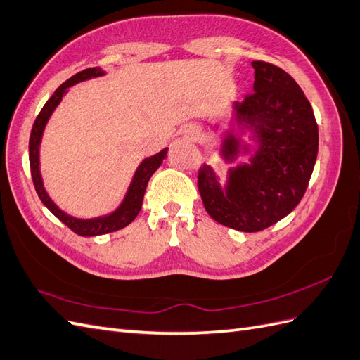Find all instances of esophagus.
<instances>
[{"label":"esophagus","mask_w":360,"mask_h":360,"mask_svg":"<svg viewBox=\"0 0 360 360\" xmlns=\"http://www.w3.org/2000/svg\"><path fill=\"white\" fill-rule=\"evenodd\" d=\"M198 128H194V127H191L188 131H187V134L190 136V137H196L198 136Z\"/></svg>","instance_id":"obj_1"}]
</instances>
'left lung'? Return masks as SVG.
Instances as JSON below:
<instances>
[{"label":"left lung","mask_w":360,"mask_h":360,"mask_svg":"<svg viewBox=\"0 0 360 360\" xmlns=\"http://www.w3.org/2000/svg\"><path fill=\"white\" fill-rule=\"evenodd\" d=\"M252 94L237 104L238 120L259 132L261 146L252 167H238L223 193L210 166L198 170V187L211 217L241 232H259L286 217L304 196L318 153V125L300 86L273 63L253 61ZM238 143L224 140V157L238 153Z\"/></svg>","instance_id":"8db88e82"}]
</instances>
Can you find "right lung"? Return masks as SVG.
<instances>
[{"mask_svg": "<svg viewBox=\"0 0 360 360\" xmlns=\"http://www.w3.org/2000/svg\"><path fill=\"white\" fill-rule=\"evenodd\" d=\"M102 74H104V70H101L99 68H89V69L78 72V74H75L74 77H70L68 81H65V83L54 91V95L46 101L44 108L40 110L39 116L34 120L32 134H30V148H28L30 149V170H32V178H33V184H34L37 196L60 221H63L70 231H74L75 233L81 235V237H95V235L115 232V231L125 228V226H128L132 220H134L141 210L143 198H145V191H146L150 176L155 173V170L161 166L162 160L167 155V149H162L160 153H157V155L146 158L140 164V167L136 172V176H134V179H132V184H131L125 200H123V203L120 205V208L117 211L107 215V217L94 219V220H79L75 217H70V215H68L66 212L58 210L56 207V203L48 198V194L42 186V178H40V172H39V145H40V139H42V132H44V128L48 122V117L51 116V112L54 111V108L58 105V102L66 94L68 87L79 83V81L99 77Z\"/></svg>", "mask_w": 360, "mask_h": 360, "instance_id": "add662e5", "label": "right lung"}]
</instances>
